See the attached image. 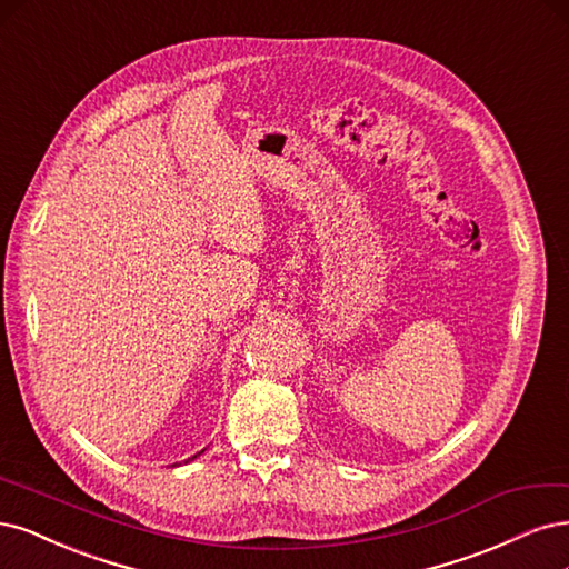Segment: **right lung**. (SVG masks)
Returning <instances> with one entry per match:
<instances>
[{
	"label": "right lung",
	"instance_id": "1",
	"mask_svg": "<svg viewBox=\"0 0 569 569\" xmlns=\"http://www.w3.org/2000/svg\"><path fill=\"white\" fill-rule=\"evenodd\" d=\"M200 453H203V451H200ZM200 453H196V456H200ZM196 456H193V458H196Z\"/></svg>",
	"mask_w": 569,
	"mask_h": 569
}]
</instances>
